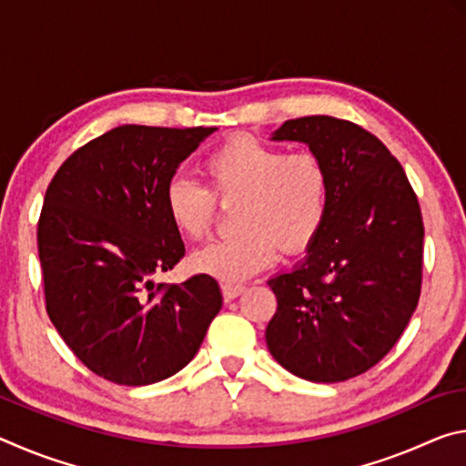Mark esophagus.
<instances>
[{
	"mask_svg": "<svg viewBox=\"0 0 466 466\" xmlns=\"http://www.w3.org/2000/svg\"><path fill=\"white\" fill-rule=\"evenodd\" d=\"M244 291V286H238V283H222V294L226 298V302L230 299H236Z\"/></svg>",
	"mask_w": 466,
	"mask_h": 466,
	"instance_id": "esophagus-1",
	"label": "esophagus"
}]
</instances>
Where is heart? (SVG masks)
<instances>
[{
	"mask_svg": "<svg viewBox=\"0 0 466 466\" xmlns=\"http://www.w3.org/2000/svg\"><path fill=\"white\" fill-rule=\"evenodd\" d=\"M209 187L175 177L164 188L170 224L188 240H201L222 201L240 199V234L205 244L191 257L193 269L236 283L273 265L278 248L288 255L306 250L327 218L329 175L310 152L286 154L255 137L240 136L208 156Z\"/></svg>",
	"mask_w": 466,
	"mask_h": 466,
	"instance_id": "heart-1",
	"label": "heart"
}]
</instances>
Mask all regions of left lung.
Returning a JSON list of instances; mask_svg holds the SVG:
<instances>
[{"mask_svg":"<svg viewBox=\"0 0 466 466\" xmlns=\"http://www.w3.org/2000/svg\"><path fill=\"white\" fill-rule=\"evenodd\" d=\"M271 139L299 141L319 157L329 208L302 261L267 281L278 298L267 347L304 380H350L392 350L417 309L420 203L397 157L356 123L299 116Z\"/></svg>","mask_w":466,"mask_h":466,"instance_id":"left-lung-1","label":"left lung"}]
</instances>
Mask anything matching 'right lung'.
<instances>
[{"mask_svg": "<svg viewBox=\"0 0 466 466\" xmlns=\"http://www.w3.org/2000/svg\"><path fill=\"white\" fill-rule=\"evenodd\" d=\"M216 127L121 125L61 164L38 219L49 319L94 374L146 386L195 358L222 309L211 275L156 283L185 255L164 188Z\"/></svg>", "mask_w": 466, "mask_h": 466, "instance_id": "add662e5", "label": "right lung"}]
</instances>
